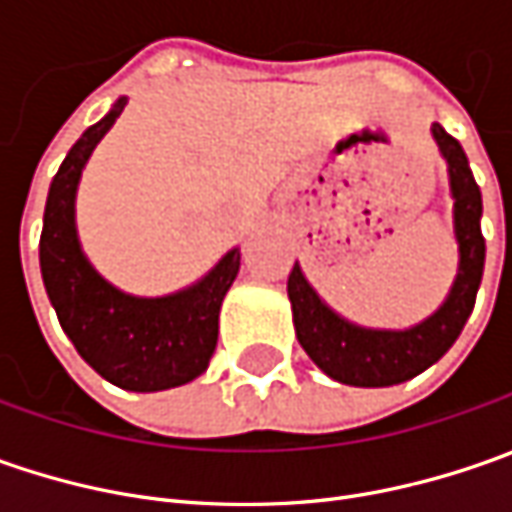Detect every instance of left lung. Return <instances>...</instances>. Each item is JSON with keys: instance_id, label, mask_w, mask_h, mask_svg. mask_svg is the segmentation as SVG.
Wrapping results in <instances>:
<instances>
[{"instance_id": "1", "label": "left lung", "mask_w": 512, "mask_h": 512, "mask_svg": "<svg viewBox=\"0 0 512 512\" xmlns=\"http://www.w3.org/2000/svg\"><path fill=\"white\" fill-rule=\"evenodd\" d=\"M433 139L447 162L453 196V236L459 245V270L439 310L404 330L362 327L339 316L305 279L299 262L287 276L296 339L313 364L333 382L353 387H390L424 373L459 339L467 325L484 273L482 190L473 179L462 145L433 122Z\"/></svg>"}]
</instances>
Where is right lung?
Masks as SVG:
<instances>
[{
	"label": "right lung",
	"mask_w": 512,
	"mask_h": 512,
	"mask_svg": "<svg viewBox=\"0 0 512 512\" xmlns=\"http://www.w3.org/2000/svg\"><path fill=\"white\" fill-rule=\"evenodd\" d=\"M128 96L90 125L53 176L39 239V265L59 325L79 356L110 384L156 393L193 382L207 370L219 339V310L242 253L227 250L199 282L168 296H133L90 265L76 233V190L90 153L113 128Z\"/></svg>",
	"instance_id": "add662e5"
}]
</instances>
